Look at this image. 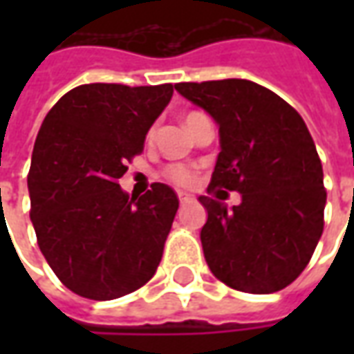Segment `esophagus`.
<instances>
[{
  "label": "esophagus",
  "instance_id": "34e87169",
  "mask_svg": "<svg viewBox=\"0 0 354 354\" xmlns=\"http://www.w3.org/2000/svg\"><path fill=\"white\" fill-rule=\"evenodd\" d=\"M178 199H180V205H189V203H193V197L192 195H187V193H180Z\"/></svg>",
  "mask_w": 354,
  "mask_h": 354
}]
</instances>
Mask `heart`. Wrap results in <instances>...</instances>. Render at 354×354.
Here are the masks:
<instances>
[{
    "label": "heart",
    "instance_id": "1",
    "mask_svg": "<svg viewBox=\"0 0 354 354\" xmlns=\"http://www.w3.org/2000/svg\"><path fill=\"white\" fill-rule=\"evenodd\" d=\"M197 113H189L187 119ZM165 178L172 182L178 187H189V185L195 184V172H193L189 167H184V165H170L165 169Z\"/></svg>",
    "mask_w": 354,
    "mask_h": 354
}]
</instances>
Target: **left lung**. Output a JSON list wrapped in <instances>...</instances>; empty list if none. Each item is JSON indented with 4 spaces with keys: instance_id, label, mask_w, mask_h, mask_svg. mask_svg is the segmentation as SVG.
Returning a JSON list of instances; mask_svg holds the SVG:
<instances>
[{
    "instance_id": "8db88e82",
    "label": "left lung",
    "mask_w": 354,
    "mask_h": 354,
    "mask_svg": "<svg viewBox=\"0 0 354 354\" xmlns=\"http://www.w3.org/2000/svg\"><path fill=\"white\" fill-rule=\"evenodd\" d=\"M174 88L220 127L208 193L227 189L243 199L227 208L199 197L208 212L201 243L210 271L241 292L286 288L309 263L324 227V174L307 124L288 102L254 81Z\"/></svg>"
}]
</instances>
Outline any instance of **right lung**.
Masks as SVG:
<instances>
[{
    "label": "right lung",
    "instance_id": "1",
    "mask_svg": "<svg viewBox=\"0 0 354 354\" xmlns=\"http://www.w3.org/2000/svg\"><path fill=\"white\" fill-rule=\"evenodd\" d=\"M172 93L170 83L80 85L43 119L28 174L30 218L47 263L77 296L115 299L157 271L176 193L157 182L131 197L117 182Z\"/></svg>",
    "mask_w": 354,
    "mask_h": 354
}]
</instances>
